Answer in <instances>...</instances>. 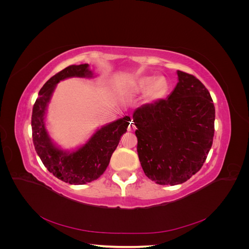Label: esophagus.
Here are the masks:
<instances>
[{
  "mask_svg": "<svg viewBox=\"0 0 249 249\" xmlns=\"http://www.w3.org/2000/svg\"><path fill=\"white\" fill-rule=\"evenodd\" d=\"M136 130V125L134 124V123H130V124H129V131H135Z\"/></svg>",
  "mask_w": 249,
  "mask_h": 249,
  "instance_id": "esophagus-1",
  "label": "esophagus"
}]
</instances>
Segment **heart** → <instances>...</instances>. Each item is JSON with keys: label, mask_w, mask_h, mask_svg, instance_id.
Segmentation results:
<instances>
[{"label": "heart", "mask_w": 249, "mask_h": 249, "mask_svg": "<svg viewBox=\"0 0 249 249\" xmlns=\"http://www.w3.org/2000/svg\"><path fill=\"white\" fill-rule=\"evenodd\" d=\"M166 87V80L162 77L157 78L156 80L155 77H143L135 83V89L137 91H144V90L150 88L147 91V96L149 100L159 99L164 94Z\"/></svg>", "instance_id": "obj_1"}]
</instances>
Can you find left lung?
<instances>
[{"mask_svg":"<svg viewBox=\"0 0 249 249\" xmlns=\"http://www.w3.org/2000/svg\"><path fill=\"white\" fill-rule=\"evenodd\" d=\"M166 99L134 111L137 153L145 176L159 185H178L195 175L213 144L215 107L209 90L190 73Z\"/></svg>","mask_w":249,"mask_h":249,"instance_id":"8db88e82","label":"left lung"}]
</instances>
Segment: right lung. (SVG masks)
Segmentation results:
<instances>
[{
	"label": "right lung",
	"instance_id": "obj_1",
	"mask_svg": "<svg viewBox=\"0 0 249 249\" xmlns=\"http://www.w3.org/2000/svg\"><path fill=\"white\" fill-rule=\"evenodd\" d=\"M88 67V64L70 65L53 76L40 89L32 111V137L37 155L51 173L71 185H84L103 175L131 122L129 116H124L104 125L87 143L71 153L53 143L46 129L44 116L54 89L60 81L67 78H91L92 71Z\"/></svg>",
	"mask_w": 249,
	"mask_h": 249
}]
</instances>
